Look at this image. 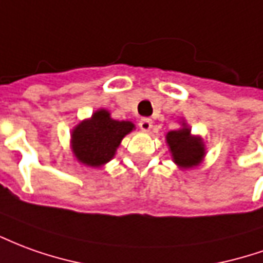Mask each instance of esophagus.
<instances>
[{
    "instance_id": "obj_1",
    "label": "esophagus",
    "mask_w": 263,
    "mask_h": 263,
    "mask_svg": "<svg viewBox=\"0 0 263 263\" xmlns=\"http://www.w3.org/2000/svg\"><path fill=\"white\" fill-rule=\"evenodd\" d=\"M139 128H141V131L149 132L152 128V121L149 118H142L139 121Z\"/></svg>"
}]
</instances>
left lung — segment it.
<instances>
[{
  "label": "left lung",
  "instance_id": "8db88e82",
  "mask_svg": "<svg viewBox=\"0 0 263 263\" xmlns=\"http://www.w3.org/2000/svg\"><path fill=\"white\" fill-rule=\"evenodd\" d=\"M171 158L179 170L186 171L199 166L206 155L203 139L199 135H192L191 128L182 121V126L170 131L165 137Z\"/></svg>",
  "mask_w": 263,
  "mask_h": 263
}]
</instances>
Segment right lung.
Instances as JSON below:
<instances>
[{"mask_svg": "<svg viewBox=\"0 0 263 263\" xmlns=\"http://www.w3.org/2000/svg\"><path fill=\"white\" fill-rule=\"evenodd\" d=\"M135 129L131 121H117L104 108L82 119L71 132V149L85 166L101 168L117 154L122 139Z\"/></svg>", "mask_w": 263, "mask_h": 263, "instance_id": "add662e5", "label": "right lung"}]
</instances>
